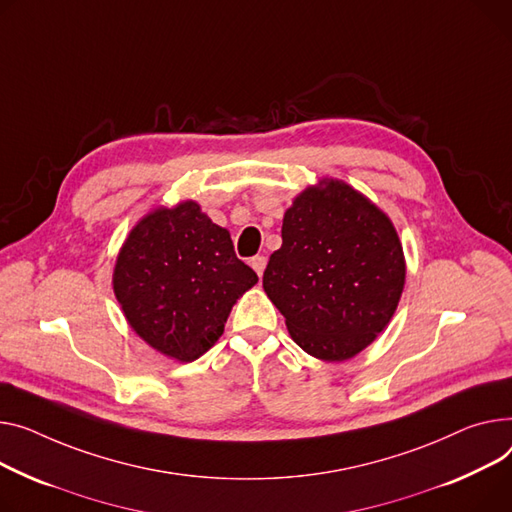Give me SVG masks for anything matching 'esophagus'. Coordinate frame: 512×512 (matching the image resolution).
Wrapping results in <instances>:
<instances>
[{"instance_id":"esophagus-1","label":"esophagus","mask_w":512,"mask_h":512,"mask_svg":"<svg viewBox=\"0 0 512 512\" xmlns=\"http://www.w3.org/2000/svg\"><path fill=\"white\" fill-rule=\"evenodd\" d=\"M265 265H267V259H265L263 255H255V257L251 259V267L257 271V276H263Z\"/></svg>"}]
</instances>
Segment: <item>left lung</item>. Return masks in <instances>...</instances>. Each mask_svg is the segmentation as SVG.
<instances>
[{"label":"left lung","mask_w":512,"mask_h":512,"mask_svg":"<svg viewBox=\"0 0 512 512\" xmlns=\"http://www.w3.org/2000/svg\"><path fill=\"white\" fill-rule=\"evenodd\" d=\"M300 193L263 271L294 342L315 358L356 356L391 321L405 282L391 220L339 181Z\"/></svg>","instance_id":"8db88e82"}]
</instances>
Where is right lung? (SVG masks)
Listing matches in <instances>:
<instances>
[{
	"label": "right lung",
	"instance_id": "right-lung-1",
	"mask_svg": "<svg viewBox=\"0 0 512 512\" xmlns=\"http://www.w3.org/2000/svg\"><path fill=\"white\" fill-rule=\"evenodd\" d=\"M257 284L228 230L193 201L156 210L125 241L113 276L129 325L158 352L193 362L224 333L232 304Z\"/></svg>",
	"mask_w": 512,
	"mask_h": 512
}]
</instances>
